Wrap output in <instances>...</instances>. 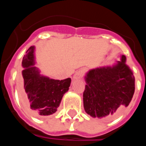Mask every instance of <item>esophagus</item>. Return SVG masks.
I'll return each instance as SVG.
<instances>
[{
  "label": "esophagus",
  "mask_w": 146,
  "mask_h": 146,
  "mask_svg": "<svg viewBox=\"0 0 146 146\" xmlns=\"http://www.w3.org/2000/svg\"><path fill=\"white\" fill-rule=\"evenodd\" d=\"M84 74H85V70H84V69H80V70H77L75 73L74 76H73V78L74 79H80V78L83 77V76Z\"/></svg>",
  "instance_id": "1"
}]
</instances>
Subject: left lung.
I'll return each instance as SVG.
<instances>
[{"label":"left lung","mask_w":146,"mask_h":146,"mask_svg":"<svg viewBox=\"0 0 146 146\" xmlns=\"http://www.w3.org/2000/svg\"><path fill=\"white\" fill-rule=\"evenodd\" d=\"M126 57L113 67L89 71L83 94L85 112L95 118L109 120L116 117L131 101L135 76L126 64Z\"/></svg>","instance_id":"obj_1"}]
</instances>
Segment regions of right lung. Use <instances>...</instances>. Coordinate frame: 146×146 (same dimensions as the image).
<instances>
[{
    "mask_svg": "<svg viewBox=\"0 0 146 146\" xmlns=\"http://www.w3.org/2000/svg\"><path fill=\"white\" fill-rule=\"evenodd\" d=\"M24 55L22 66L23 101L31 113L36 116L51 115L57 111L62 96L69 90L71 79H49L39 75L34 64L33 47H30Z\"/></svg>",
    "mask_w": 146,
    "mask_h": 146,
    "instance_id": "obj_1",
    "label": "right lung"
}]
</instances>
